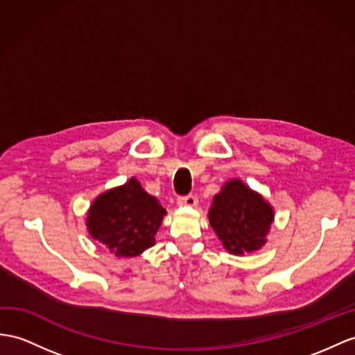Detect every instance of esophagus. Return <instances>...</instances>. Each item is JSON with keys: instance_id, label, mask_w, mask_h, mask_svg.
Instances as JSON below:
<instances>
[{"instance_id": "esophagus-1", "label": "esophagus", "mask_w": 355, "mask_h": 355, "mask_svg": "<svg viewBox=\"0 0 355 355\" xmlns=\"http://www.w3.org/2000/svg\"><path fill=\"white\" fill-rule=\"evenodd\" d=\"M197 202H198L197 200V196H194V194L178 197V205L179 206H196Z\"/></svg>"}]
</instances>
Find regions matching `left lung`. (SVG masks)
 I'll list each match as a JSON object with an SVG mask.
<instances>
[{
    "label": "left lung",
    "instance_id": "8db88e82",
    "mask_svg": "<svg viewBox=\"0 0 355 355\" xmlns=\"http://www.w3.org/2000/svg\"><path fill=\"white\" fill-rule=\"evenodd\" d=\"M272 218V207L241 180H230L224 185L209 209L211 226L233 254L261 248Z\"/></svg>",
    "mask_w": 355,
    "mask_h": 355
}]
</instances>
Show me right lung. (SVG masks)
I'll return each instance as SVG.
<instances>
[{
    "label": "right lung",
    "mask_w": 355,
    "mask_h": 355,
    "mask_svg": "<svg viewBox=\"0 0 355 355\" xmlns=\"http://www.w3.org/2000/svg\"><path fill=\"white\" fill-rule=\"evenodd\" d=\"M166 209L132 178L123 187L101 194L93 202L90 235L117 257H134L155 244Z\"/></svg>",
    "instance_id": "1"
}]
</instances>
